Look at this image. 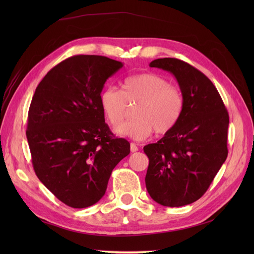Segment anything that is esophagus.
Returning a JSON list of instances; mask_svg holds the SVG:
<instances>
[{"mask_svg":"<svg viewBox=\"0 0 254 254\" xmlns=\"http://www.w3.org/2000/svg\"><path fill=\"white\" fill-rule=\"evenodd\" d=\"M137 146H136V144H134V143H131L130 144V150H131V152H135V151H137Z\"/></svg>","mask_w":254,"mask_h":254,"instance_id":"34e87169","label":"esophagus"}]
</instances>
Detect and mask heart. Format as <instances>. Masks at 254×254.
Here are the masks:
<instances>
[{
    "instance_id": "obj_1",
    "label": "heart",
    "mask_w": 254,
    "mask_h": 254,
    "mask_svg": "<svg viewBox=\"0 0 254 254\" xmlns=\"http://www.w3.org/2000/svg\"><path fill=\"white\" fill-rule=\"evenodd\" d=\"M99 105L105 117L117 127L133 106L134 118L115 129L122 136L145 140L153 130L165 134L176 127L184 108L182 91L170 80L156 73H142L127 77L122 82V90L105 88L99 94Z\"/></svg>"
}]
</instances>
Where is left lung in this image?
Returning a JSON list of instances; mask_svg holds the SVG:
<instances>
[{
  "mask_svg": "<svg viewBox=\"0 0 254 254\" xmlns=\"http://www.w3.org/2000/svg\"><path fill=\"white\" fill-rule=\"evenodd\" d=\"M149 66L175 76L184 108L172 131L144 146L149 159L146 189L164 206L193 203L207 190L227 159L229 114L213 82L193 65L180 59L160 58Z\"/></svg>",
  "mask_w": 254,
  "mask_h": 254,
  "instance_id": "obj_1",
  "label": "left lung"
}]
</instances>
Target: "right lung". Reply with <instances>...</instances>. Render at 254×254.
Instances as JSON below:
<instances>
[{
    "label": "right lung",
    "instance_id": "1",
    "mask_svg": "<svg viewBox=\"0 0 254 254\" xmlns=\"http://www.w3.org/2000/svg\"><path fill=\"white\" fill-rule=\"evenodd\" d=\"M120 61L76 55L61 61L38 84L26 137L34 171L61 202L82 209L107 190L113 168L130 152L105 123L99 94Z\"/></svg>",
    "mask_w": 254,
    "mask_h": 254
}]
</instances>
